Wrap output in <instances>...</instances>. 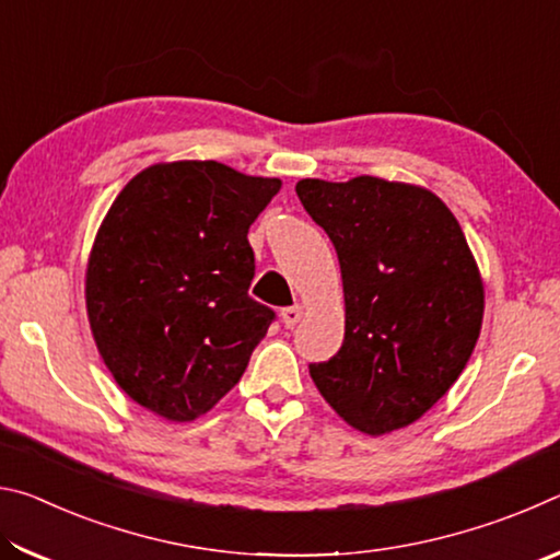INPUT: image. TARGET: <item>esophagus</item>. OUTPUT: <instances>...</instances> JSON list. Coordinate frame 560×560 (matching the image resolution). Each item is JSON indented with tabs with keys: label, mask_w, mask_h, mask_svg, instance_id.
Returning <instances> with one entry per match:
<instances>
[{
	"label": "esophagus",
	"mask_w": 560,
	"mask_h": 560,
	"mask_svg": "<svg viewBox=\"0 0 560 560\" xmlns=\"http://www.w3.org/2000/svg\"><path fill=\"white\" fill-rule=\"evenodd\" d=\"M301 316H303V308L299 306V303H296V306H289V308L281 311V320H283V326H287V328L296 326L299 320H301Z\"/></svg>",
	"instance_id": "1"
}]
</instances>
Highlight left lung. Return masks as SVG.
Instances as JSON below:
<instances>
[{"label": "left lung", "mask_w": 560, "mask_h": 560, "mask_svg": "<svg viewBox=\"0 0 560 560\" xmlns=\"http://www.w3.org/2000/svg\"><path fill=\"white\" fill-rule=\"evenodd\" d=\"M296 195L336 246L346 296L343 346L311 363V377L350 428H407L450 390L479 338L485 287L462 226L430 189L371 175L301 179Z\"/></svg>", "instance_id": "obj_1"}]
</instances>
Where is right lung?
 Masks as SVG:
<instances>
[{
    "label": "right lung",
    "mask_w": 560,
    "mask_h": 560,
    "mask_svg": "<svg viewBox=\"0 0 560 560\" xmlns=\"http://www.w3.org/2000/svg\"><path fill=\"white\" fill-rule=\"evenodd\" d=\"M281 179L214 160L153 165L122 187L86 271L98 353L138 405L189 422L240 383L277 314L249 296L252 222Z\"/></svg>",
    "instance_id": "add662e5"
}]
</instances>
